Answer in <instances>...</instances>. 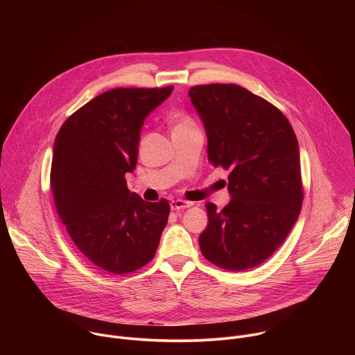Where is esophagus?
<instances>
[{"label": "esophagus", "mask_w": 355, "mask_h": 355, "mask_svg": "<svg viewBox=\"0 0 355 355\" xmlns=\"http://www.w3.org/2000/svg\"><path fill=\"white\" fill-rule=\"evenodd\" d=\"M193 205V202L189 200H184V199H175L170 202V207L173 211H180V209H185V208H191Z\"/></svg>", "instance_id": "obj_1"}]
</instances>
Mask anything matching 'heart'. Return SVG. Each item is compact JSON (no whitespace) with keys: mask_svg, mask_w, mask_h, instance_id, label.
Returning a JSON list of instances; mask_svg holds the SVG:
<instances>
[{"mask_svg":"<svg viewBox=\"0 0 355 355\" xmlns=\"http://www.w3.org/2000/svg\"><path fill=\"white\" fill-rule=\"evenodd\" d=\"M173 132H185V130H198L195 121L185 112L174 114L171 118Z\"/></svg>","mask_w":355,"mask_h":355,"instance_id":"1","label":"heart"}]
</instances>
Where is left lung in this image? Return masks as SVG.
I'll use <instances>...</instances> for the list:
<instances>
[{"label": "left lung", "instance_id": "8db88e82", "mask_svg": "<svg viewBox=\"0 0 355 355\" xmlns=\"http://www.w3.org/2000/svg\"><path fill=\"white\" fill-rule=\"evenodd\" d=\"M189 98L207 130L209 162L230 171L229 204L205 205L200 251L223 270L252 268L274 254L300 214L295 132L277 107L236 84L195 85Z\"/></svg>", "mask_w": 355, "mask_h": 355}]
</instances>
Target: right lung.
Masks as SVG:
<instances>
[{
  "instance_id": "1",
  "label": "right lung",
  "mask_w": 355,
  "mask_h": 355,
  "mask_svg": "<svg viewBox=\"0 0 355 355\" xmlns=\"http://www.w3.org/2000/svg\"><path fill=\"white\" fill-rule=\"evenodd\" d=\"M174 87L114 88L62 125L50 185L55 207L83 254L104 271L133 272L153 260L167 225L166 199L146 202L126 187L144 118Z\"/></svg>"
}]
</instances>
